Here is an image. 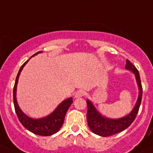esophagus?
Segmentation results:
<instances>
[{
    "label": "esophagus",
    "instance_id": "1",
    "mask_svg": "<svg viewBox=\"0 0 153 153\" xmlns=\"http://www.w3.org/2000/svg\"><path fill=\"white\" fill-rule=\"evenodd\" d=\"M84 95H85V92L83 91H82V90H79V91H76V93L74 94V98H82Z\"/></svg>",
    "mask_w": 153,
    "mask_h": 153
}]
</instances>
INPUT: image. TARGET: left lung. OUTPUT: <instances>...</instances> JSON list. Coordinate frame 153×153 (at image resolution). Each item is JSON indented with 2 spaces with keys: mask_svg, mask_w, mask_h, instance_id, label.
<instances>
[{
  "mask_svg": "<svg viewBox=\"0 0 153 153\" xmlns=\"http://www.w3.org/2000/svg\"><path fill=\"white\" fill-rule=\"evenodd\" d=\"M126 68L134 74L139 89V95L135 106L130 112V114H128L127 116L118 119H111L102 116L94 107L93 103L90 100H86L87 103L86 117H87L88 126L91 128V130L97 135L102 137H109L125 130L133 123L139 111V108L141 103V98H142V86H141L139 71L128 59L126 60Z\"/></svg>",
  "mask_w": 153,
  "mask_h": 153,
  "instance_id": "8db88e82",
  "label": "left lung"
}]
</instances>
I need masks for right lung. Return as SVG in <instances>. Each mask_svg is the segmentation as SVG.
Segmentation results:
<instances>
[{
	"instance_id": "obj_1",
	"label": "right lung",
	"mask_w": 153,
	"mask_h": 153,
	"mask_svg": "<svg viewBox=\"0 0 153 153\" xmlns=\"http://www.w3.org/2000/svg\"><path fill=\"white\" fill-rule=\"evenodd\" d=\"M40 52L42 51L36 53L32 57ZM27 62H28V60L21 66L19 70V72H18L16 79V82L14 85V88H13V103H14V107H15V111L16 113L19 121L26 129L36 134V135L44 136V137L53 135L57 133L60 129V128L62 127L63 121H64L65 115L67 114L70 105L72 104L73 99L72 98H69L64 100L56 107V109L51 114H49L48 116L45 117H42V118H31L29 117H27L25 113H23V111L18 105L16 94V86H17L18 79H19L20 72L22 71L23 68Z\"/></svg>"
}]
</instances>
